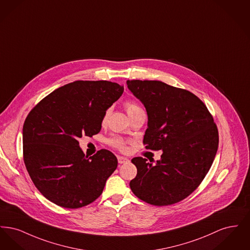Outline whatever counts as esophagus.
Here are the masks:
<instances>
[{
	"instance_id": "1",
	"label": "esophagus",
	"mask_w": 250,
	"mask_h": 250,
	"mask_svg": "<svg viewBox=\"0 0 250 250\" xmlns=\"http://www.w3.org/2000/svg\"><path fill=\"white\" fill-rule=\"evenodd\" d=\"M117 159H118V162L119 164H125V163H128L129 162V159L126 158V157H124V156H117Z\"/></svg>"
}]
</instances>
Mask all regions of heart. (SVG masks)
<instances>
[{
  "label": "heart",
  "instance_id": "b5f03b06",
  "mask_svg": "<svg viewBox=\"0 0 250 250\" xmlns=\"http://www.w3.org/2000/svg\"><path fill=\"white\" fill-rule=\"evenodd\" d=\"M125 109H126L127 114H128V115H130L132 113H134V112H136V111H138V110H140V109H142V108H141V107H140L138 104H136L135 102L128 101V102H126V103H125ZM107 114V113L105 114L104 120L106 119ZM108 143L110 144V146H112V147H114V148H116V149H118V150H121V151H125V150L126 149L125 143L122 139L117 138V137L111 138V139L108 141Z\"/></svg>",
  "mask_w": 250,
  "mask_h": 250
}]
</instances>
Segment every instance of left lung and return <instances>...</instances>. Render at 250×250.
I'll return each instance as SVG.
<instances>
[{"label":"left lung","instance_id":"left-lung-1","mask_svg":"<svg viewBox=\"0 0 250 250\" xmlns=\"http://www.w3.org/2000/svg\"><path fill=\"white\" fill-rule=\"evenodd\" d=\"M126 84L147 111L145 148L163 151L155 165L143 157L131 160L138 170L130 181L131 190L152 205L181 202L201 185L213 164L218 148L213 116L189 91L159 81L135 80Z\"/></svg>","mask_w":250,"mask_h":250}]
</instances>
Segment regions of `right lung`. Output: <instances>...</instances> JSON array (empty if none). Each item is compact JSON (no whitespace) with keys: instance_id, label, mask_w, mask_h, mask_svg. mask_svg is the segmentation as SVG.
I'll list each match as a JSON object with an SVG mask.
<instances>
[{"instance_id":"add662e5","label":"right lung","mask_w":250,"mask_h":250,"mask_svg":"<svg viewBox=\"0 0 250 250\" xmlns=\"http://www.w3.org/2000/svg\"><path fill=\"white\" fill-rule=\"evenodd\" d=\"M124 86L107 81H77L43 98L22 129L23 159L36 188L61 207L77 209L95 201L118 161L102 149L88 157L79 139L101 129L107 108Z\"/></svg>"}]
</instances>
